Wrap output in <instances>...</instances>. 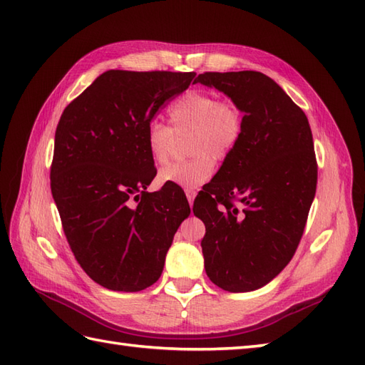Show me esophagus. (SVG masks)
Here are the masks:
<instances>
[{
  "instance_id": "1",
  "label": "esophagus",
  "mask_w": 365,
  "mask_h": 365,
  "mask_svg": "<svg viewBox=\"0 0 365 365\" xmlns=\"http://www.w3.org/2000/svg\"><path fill=\"white\" fill-rule=\"evenodd\" d=\"M185 195H187V197H188L190 205H192V202H195V197H196V191L191 190V188H187V190H185Z\"/></svg>"
}]
</instances>
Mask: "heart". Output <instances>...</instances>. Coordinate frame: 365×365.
<instances>
[{
  "label": "heart",
  "instance_id": "obj_1",
  "mask_svg": "<svg viewBox=\"0 0 365 365\" xmlns=\"http://www.w3.org/2000/svg\"><path fill=\"white\" fill-rule=\"evenodd\" d=\"M173 128L153 120L147 125L145 144L155 165H165L175 133L190 131L188 152L192 157L170 163L158 174L161 183L196 188L215 170V158L226 160L243 135V114L232 100H218L213 92L188 91L169 108Z\"/></svg>",
  "mask_w": 365,
  "mask_h": 365
}]
</instances>
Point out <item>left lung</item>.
Segmentation results:
<instances>
[{
    "label": "left lung",
    "mask_w": 365,
    "mask_h": 365,
    "mask_svg": "<svg viewBox=\"0 0 365 365\" xmlns=\"http://www.w3.org/2000/svg\"><path fill=\"white\" fill-rule=\"evenodd\" d=\"M195 83L243 113L242 139L192 207L205 224L207 276L232 293L257 290L287 267L304 232L317 190L311 125L260 72H205Z\"/></svg>",
    "instance_id": "8db88e82"
}]
</instances>
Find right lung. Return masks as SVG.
<instances>
[{
	"mask_svg": "<svg viewBox=\"0 0 365 365\" xmlns=\"http://www.w3.org/2000/svg\"><path fill=\"white\" fill-rule=\"evenodd\" d=\"M195 75L108 71L61 115L51 195L75 259L108 290L139 292L157 282L175 232L190 216L175 187L145 191L157 175L145 131Z\"/></svg>",
	"mask_w": 365,
	"mask_h": 365,
	"instance_id": "obj_1",
	"label": "right lung"
}]
</instances>
